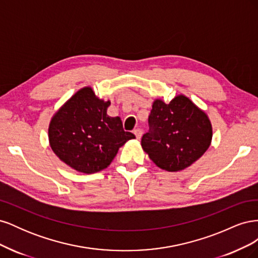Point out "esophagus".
<instances>
[{"instance_id": "1", "label": "esophagus", "mask_w": 258, "mask_h": 258, "mask_svg": "<svg viewBox=\"0 0 258 258\" xmlns=\"http://www.w3.org/2000/svg\"><path fill=\"white\" fill-rule=\"evenodd\" d=\"M134 134L136 135L137 139H141L142 134H143V131H142L141 129H140V128H137V129H135V130H134Z\"/></svg>"}]
</instances>
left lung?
<instances>
[{
  "mask_svg": "<svg viewBox=\"0 0 258 258\" xmlns=\"http://www.w3.org/2000/svg\"><path fill=\"white\" fill-rule=\"evenodd\" d=\"M150 130L141 145L156 166L169 172L184 170L197 161L212 141L207 114L183 96L170 103L156 99L148 116Z\"/></svg>",
  "mask_w": 258,
  "mask_h": 258,
  "instance_id": "left-lung-1",
  "label": "left lung"
}]
</instances>
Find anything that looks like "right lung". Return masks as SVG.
Segmentation results:
<instances>
[{
  "label": "right lung",
  "instance_id": "right-lung-1",
  "mask_svg": "<svg viewBox=\"0 0 258 258\" xmlns=\"http://www.w3.org/2000/svg\"><path fill=\"white\" fill-rule=\"evenodd\" d=\"M110 104L85 87L59 108L50 120L48 139L60 160L79 172L96 173L110 166L119 147L136 138L123 130L120 117L106 114Z\"/></svg>",
  "mask_w": 258,
  "mask_h": 258
}]
</instances>
